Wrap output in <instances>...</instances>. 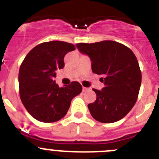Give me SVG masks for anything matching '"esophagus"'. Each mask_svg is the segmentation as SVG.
<instances>
[{"label": "esophagus", "mask_w": 159, "mask_h": 159, "mask_svg": "<svg viewBox=\"0 0 159 159\" xmlns=\"http://www.w3.org/2000/svg\"><path fill=\"white\" fill-rule=\"evenodd\" d=\"M90 90V88H83V92H87Z\"/></svg>", "instance_id": "1"}]
</instances>
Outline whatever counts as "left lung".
Here are the masks:
<instances>
[{
  "label": "left lung",
  "instance_id": "1",
  "mask_svg": "<svg viewBox=\"0 0 159 159\" xmlns=\"http://www.w3.org/2000/svg\"><path fill=\"white\" fill-rule=\"evenodd\" d=\"M82 54L92 61V70L102 75L105 87L92 89L96 100L88 105L92 117L100 123L117 122L135 104L142 82L137 58L129 48L112 40L77 43Z\"/></svg>",
  "mask_w": 159,
  "mask_h": 159
}]
</instances>
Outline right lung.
Listing matches in <instances>:
<instances>
[{
    "label": "right lung",
    "mask_w": 159,
    "mask_h": 159,
    "mask_svg": "<svg viewBox=\"0 0 159 159\" xmlns=\"http://www.w3.org/2000/svg\"><path fill=\"white\" fill-rule=\"evenodd\" d=\"M75 46L53 40L38 44L24 60L19 71L20 96L26 110L43 123L57 122L65 116L71 99L82 92L76 81L60 88L54 78L64 67V58Z\"/></svg>",
    "instance_id": "1"
}]
</instances>
